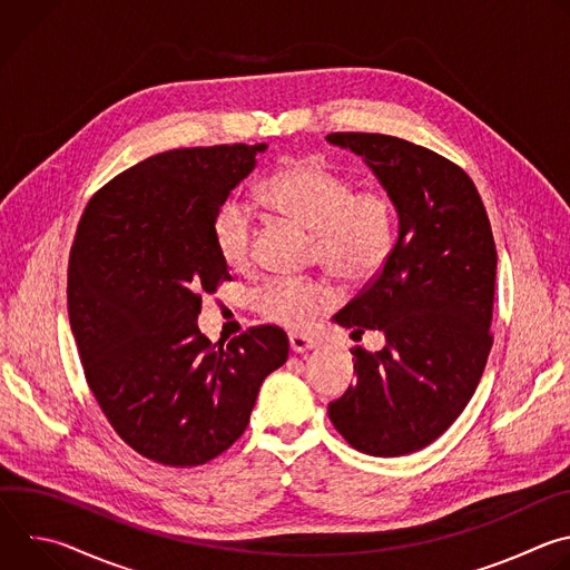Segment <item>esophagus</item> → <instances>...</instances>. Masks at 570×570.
<instances>
[{
	"label": "esophagus",
	"instance_id": "1",
	"mask_svg": "<svg viewBox=\"0 0 570 570\" xmlns=\"http://www.w3.org/2000/svg\"><path fill=\"white\" fill-rule=\"evenodd\" d=\"M288 345H291V350H293L295 354H304V352L317 347V343H315L313 338L302 336V334H288Z\"/></svg>",
	"mask_w": 570,
	"mask_h": 570
}]
</instances>
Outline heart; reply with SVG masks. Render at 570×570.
I'll use <instances>...</instances> for the list:
<instances>
[{
  "mask_svg": "<svg viewBox=\"0 0 570 570\" xmlns=\"http://www.w3.org/2000/svg\"><path fill=\"white\" fill-rule=\"evenodd\" d=\"M259 198L304 227L317 232L320 253L336 275L365 282L390 259L394 209L376 191H356L352 178L317 159H293L259 187ZM214 243L229 271L243 273L255 259V223L248 205L225 203L214 218ZM332 304L320 282L275 279L257 295L259 313L284 327L306 324Z\"/></svg>",
  "mask_w": 570,
  "mask_h": 570,
  "instance_id": "heart-1",
  "label": "heart"
}]
</instances>
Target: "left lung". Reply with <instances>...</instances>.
Masks as SVG:
<instances>
[{
    "instance_id": "1",
    "label": "left lung",
    "mask_w": 570,
    "mask_h": 570,
    "mask_svg": "<svg viewBox=\"0 0 570 570\" xmlns=\"http://www.w3.org/2000/svg\"><path fill=\"white\" fill-rule=\"evenodd\" d=\"M361 155L399 218L381 273L334 315L379 352L356 350V383L330 403L358 451L396 458L435 442L464 411L492 350L497 246L471 178L446 157L390 135L332 132Z\"/></svg>"
}]
</instances>
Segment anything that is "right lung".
<instances>
[{
  "label": "right lung",
  "instance_id": "add662e5",
  "mask_svg": "<svg viewBox=\"0 0 570 570\" xmlns=\"http://www.w3.org/2000/svg\"><path fill=\"white\" fill-rule=\"evenodd\" d=\"M268 144L153 155L108 183L80 216L67 308L86 379L139 455L196 466L246 431L264 379L288 358L277 327L227 345L198 330L203 297L232 279L214 218Z\"/></svg>",
  "mask_w": 570,
  "mask_h": 570
}]
</instances>
